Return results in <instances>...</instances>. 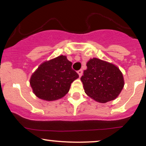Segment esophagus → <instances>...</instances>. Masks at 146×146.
Returning a JSON list of instances; mask_svg holds the SVG:
<instances>
[{
    "instance_id": "esophagus-1",
    "label": "esophagus",
    "mask_w": 146,
    "mask_h": 146,
    "mask_svg": "<svg viewBox=\"0 0 146 146\" xmlns=\"http://www.w3.org/2000/svg\"><path fill=\"white\" fill-rule=\"evenodd\" d=\"M77 72H78V75H79V77H81L82 74H83V70H78V71Z\"/></svg>"
}]
</instances>
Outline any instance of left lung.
Here are the masks:
<instances>
[{"label":"left lung","mask_w":146,"mask_h":146,"mask_svg":"<svg viewBox=\"0 0 146 146\" xmlns=\"http://www.w3.org/2000/svg\"><path fill=\"white\" fill-rule=\"evenodd\" d=\"M87 67L80 78L85 94L100 103L115 100L124 85V77L119 68L97 58L89 60Z\"/></svg>","instance_id":"8db88e82"}]
</instances>
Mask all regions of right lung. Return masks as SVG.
Masks as SVG:
<instances>
[{"label": "right lung", "instance_id": "1", "mask_svg": "<svg viewBox=\"0 0 146 146\" xmlns=\"http://www.w3.org/2000/svg\"><path fill=\"white\" fill-rule=\"evenodd\" d=\"M72 65L64 55L42 63L30 78L31 87L36 96L46 101L56 100L65 96L71 83L78 78Z\"/></svg>", "mask_w": 146, "mask_h": 146}]
</instances>
